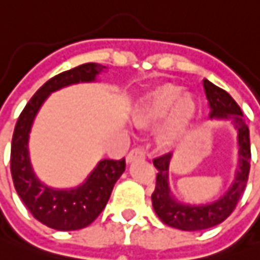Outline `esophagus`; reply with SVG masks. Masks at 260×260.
I'll list each match as a JSON object with an SVG mask.
<instances>
[{
    "label": "esophagus",
    "mask_w": 260,
    "mask_h": 260,
    "mask_svg": "<svg viewBox=\"0 0 260 260\" xmlns=\"http://www.w3.org/2000/svg\"><path fill=\"white\" fill-rule=\"evenodd\" d=\"M146 153L145 150L142 149V147H135V149H132L130 152H128V155H127V162L128 164H132V162H135V160H142V159H145Z\"/></svg>",
    "instance_id": "1"
}]
</instances>
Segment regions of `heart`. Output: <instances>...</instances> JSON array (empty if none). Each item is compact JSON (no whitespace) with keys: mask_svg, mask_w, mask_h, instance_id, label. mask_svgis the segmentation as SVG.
Instances as JSON below:
<instances>
[{"mask_svg":"<svg viewBox=\"0 0 260 260\" xmlns=\"http://www.w3.org/2000/svg\"><path fill=\"white\" fill-rule=\"evenodd\" d=\"M181 86L175 84H164L156 86L146 95L136 113V124L147 125L152 121L162 118L169 109V118L162 142L169 143L176 136L185 132L194 120L197 105L191 95H181Z\"/></svg>","mask_w":260,"mask_h":260,"instance_id":"heart-1","label":"heart"}]
</instances>
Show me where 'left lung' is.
<instances>
[{
  "mask_svg": "<svg viewBox=\"0 0 260 260\" xmlns=\"http://www.w3.org/2000/svg\"><path fill=\"white\" fill-rule=\"evenodd\" d=\"M204 89L208 103H210V108H211L210 117L227 118V120L232 118L235 121L237 132H239L240 164H239L235 184L232 185V188L218 201H215L213 204L201 205V207H191V205L176 203L172 198L171 189L168 186V171H169V160H171L172 153H166L160 157H156L153 160V165L157 169L155 191L152 194V204H153L156 214L165 224L179 229V230H186V232L214 227L223 223L225 218L235 211L236 205L239 203L247 184L249 171H250V159H252L249 127L246 124L240 107L230 96L229 92H225L224 89L218 88L207 79H204Z\"/></svg>",
  "mask_w": 260,
  "mask_h": 260,
  "instance_id": "1",
  "label": "left lung"
}]
</instances>
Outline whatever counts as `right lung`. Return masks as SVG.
<instances>
[{"label": "right lung", "instance_id": "obj_1", "mask_svg": "<svg viewBox=\"0 0 260 260\" xmlns=\"http://www.w3.org/2000/svg\"><path fill=\"white\" fill-rule=\"evenodd\" d=\"M104 68L100 63H84L50 78L30 98L15 123L11 142V175L15 191L36 220L55 230L84 229L101 214L114 184L124 172L125 159H104L85 184L71 191H56L42 184L31 171L27 150L30 127L50 92L76 82H91Z\"/></svg>", "mask_w": 260, "mask_h": 260}]
</instances>
